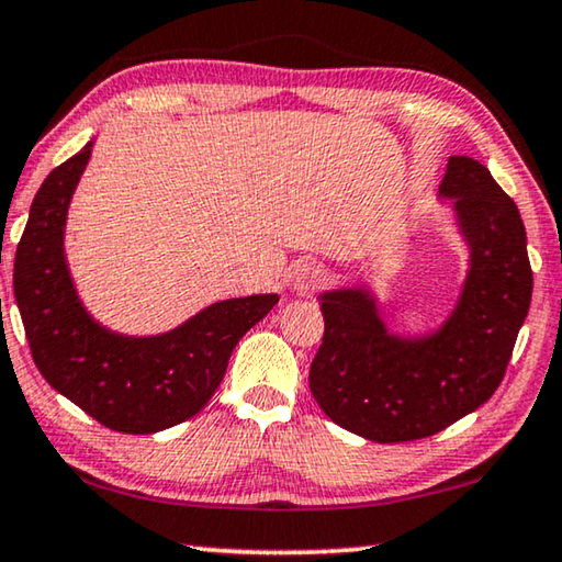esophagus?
<instances>
[{"instance_id":"esophagus-1","label":"esophagus","mask_w":562,"mask_h":562,"mask_svg":"<svg viewBox=\"0 0 562 562\" xmlns=\"http://www.w3.org/2000/svg\"><path fill=\"white\" fill-rule=\"evenodd\" d=\"M325 278H327V274L317 262H297L288 272L290 288L297 294H312L315 290H319L322 282H325Z\"/></svg>"}]
</instances>
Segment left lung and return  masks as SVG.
Masks as SVG:
<instances>
[{"label":"left lung","mask_w":562,"mask_h":562,"mask_svg":"<svg viewBox=\"0 0 562 562\" xmlns=\"http://www.w3.org/2000/svg\"><path fill=\"white\" fill-rule=\"evenodd\" d=\"M439 195L469 247L461 294L439 329L389 331L367 284L319 294L325 337L310 392L341 429L376 443L426 439L486 404L528 317L532 272L516 203L469 156L449 158Z\"/></svg>","instance_id":"obj_1"}]
</instances>
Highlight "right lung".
<instances>
[{"label":"right lung","instance_id":"add662e5","mask_svg":"<svg viewBox=\"0 0 562 562\" xmlns=\"http://www.w3.org/2000/svg\"><path fill=\"white\" fill-rule=\"evenodd\" d=\"M89 140L34 195L14 258V297L34 364L56 392L106 429L156 434L195 416L221 386L227 359L278 294L215 302L176 329L128 337L99 325L74 288L64 252L66 215Z\"/></svg>","mask_w":562,"mask_h":562}]
</instances>
